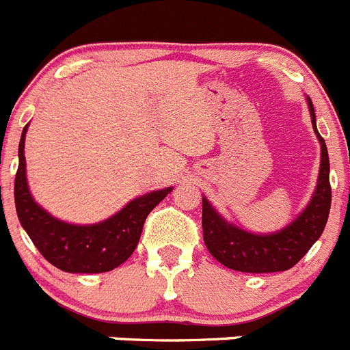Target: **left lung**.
I'll use <instances>...</instances> for the list:
<instances>
[{
  "instance_id": "8db88e82",
  "label": "left lung",
  "mask_w": 350,
  "mask_h": 350,
  "mask_svg": "<svg viewBox=\"0 0 350 350\" xmlns=\"http://www.w3.org/2000/svg\"><path fill=\"white\" fill-rule=\"evenodd\" d=\"M309 111L317 139L321 142V168L309 206L299 219L281 232L256 236L232 227L222 220L203 198V239L213 258L226 267L239 272H281L288 271L310 250L323 234L332 206L328 149L316 128L314 105L309 98Z\"/></svg>"
}]
</instances>
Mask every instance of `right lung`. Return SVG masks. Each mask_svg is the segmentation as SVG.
Returning <instances> with one entry per match:
<instances>
[{"label": "right lung", "mask_w": 350, "mask_h": 350, "mask_svg": "<svg viewBox=\"0 0 350 350\" xmlns=\"http://www.w3.org/2000/svg\"><path fill=\"white\" fill-rule=\"evenodd\" d=\"M25 130L27 126H24L18 144V170L14 187L15 208L22 227L41 255L60 271L81 274L112 271L128 260L139 245L147 215L172 192V187L137 198L120 213L95 226L60 222L41 210L29 194L24 158Z\"/></svg>", "instance_id": "right-lung-1"}]
</instances>
